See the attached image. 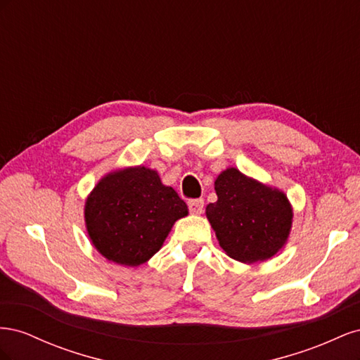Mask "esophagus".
I'll list each match as a JSON object with an SVG mask.
<instances>
[{"label":"esophagus","mask_w":360,"mask_h":360,"mask_svg":"<svg viewBox=\"0 0 360 360\" xmlns=\"http://www.w3.org/2000/svg\"><path fill=\"white\" fill-rule=\"evenodd\" d=\"M188 205H189V212L192 213V214H201L202 213V210H204V200H191L189 202H188Z\"/></svg>","instance_id":"esophagus-1"}]
</instances>
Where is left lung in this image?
Listing matches in <instances>:
<instances>
[{"mask_svg":"<svg viewBox=\"0 0 360 360\" xmlns=\"http://www.w3.org/2000/svg\"><path fill=\"white\" fill-rule=\"evenodd\" d=\"M217 201L205 214L228 257L257 263L274 257L287 243L292 209L287 195L226 168L214 181Z\"/></svg>","mask_w":360,"mask_h":360,"instance_id":"8db88e82","label":"left lung"}]
</instances>
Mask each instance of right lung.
<instances>
[{"mask_svg": "<svg viewBox=\"0 0 360 360\" xmlns=\"http://www.w3.org/2000/svg\"><path fill=\"white\" fill-rule=\"evenodd\" d=\"M188 213L177 192L143 165L106 174L85 200L84 210L94 248L106 259L129 267L153 257L172 225Z\"/></svg>", "mask_w": 360, "mask_h": 360, "instance_id": "1", "label": "right lung"}]
</instances>
